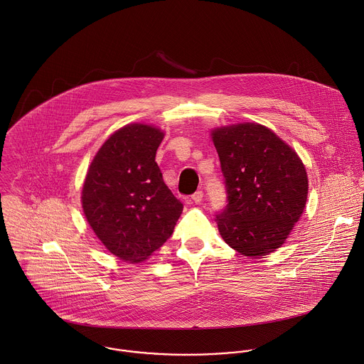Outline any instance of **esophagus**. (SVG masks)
<instances>
[{
  "mask_svg": "<svg viewBox=\"0 0 364 364\" xmlns=\"http://www.w3.org/2000/svg\"><path fill=\"white\" fill-rule=\"evenodd\" d=\"M202 202H203V192H202V191H198L195 195H192V198H191V203L200 205Z\"/></svg>",
  "mask_w": 364,
  "mask_h": 364,
  "instance_id": "esophagus-1",
  "label": "esophagus"
}]
</instances>
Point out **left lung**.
I'll use <instances>...</instances> for the list:
<instances>
[{
	"mask_svg": "<svg viewBox=\"0 0 364 364\" xmlns=\"http://www.w3.org/2000/svg\"><path fill=\"white\" fill-rule=\"evenodd\" d=\"M210 136L228 193L215 220L221 238L248 258L274 252L306 208L309 176L301 158L255 122L214 127Z\"/></svg>",
	"mask_w": 364,
	"mask_h": 364,
	"instance_id": "1",
	"label": "left lung"
}]
</instances>
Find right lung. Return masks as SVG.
<instances>
[{"label":"right lung","mask_w":364,"mask_h":364,"mask_svg":"<svg viewBox=\"0 0 364 364\" xmlns=\"http://www.w3.org/2000/svg\"><path fill=\"white\" fill-rule=\"evenodd\" d=\"M165 133L147 123L117 129L92 158L81 192L85 218L105 248L140 263L172 235L182 203L156 162Z\"/></svg>","instance_id":"obj_1"}]
</instances>
